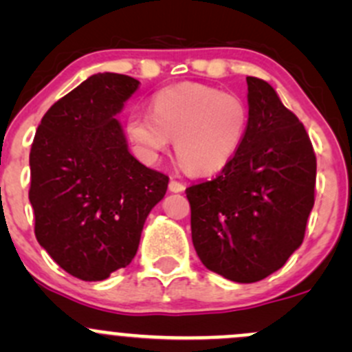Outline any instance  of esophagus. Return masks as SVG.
Here are the masks:
<instances>
[{
  "label": "esophagus",
  "mask_w": 352,
  "mask_h": 352,
  "mask_svg": "<svg viewBox=\"0 0 352 352\" xmlns=\"http://www.w3.org/2000/svg\"><path fill=\"white\" fill-rule=\"evenodd\" d=\"M168 189H170V192H184V190H186V186H184L182 182H179V180H170V184H168Z\"/></svg>",
  "instance_id": "obj_1"
}]
</instances>
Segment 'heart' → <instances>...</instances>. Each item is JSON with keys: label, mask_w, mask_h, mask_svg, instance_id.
<instances>
[{"label": "heart", "mask_w": 352, "mask_h": 352, "mask_svg": "<svg viewBox=\"0 0 352 352\" xmlns=\"http://www.w3.org/2000/svg\"><path fill=\"white\" fill-rule=\"evenodd\" d=\"M247 126L248 107L239 95L208 85L180 83L155 94L151 113H129L126 133L146 160L158 158L172 138L184 168L209 175L232 162Z\"/></svg>", "instance_id": "obj_1"}]
</instances>
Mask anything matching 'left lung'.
<instances>
[{
    "instance_id": "8db88e82",
    "label": "left lung",
    "mask_w": 352,
    "mask_h": 352,
    "mask_svg": "<svg viewBox=\"0 0 352 352\" xmlns=\"http://www.w3.org/2000/svg\"><path fill=\"white\" fill-rule=\"evenodd\" d=\"M247 85L242 146L216 179L186 189L199 258L235 283L267 278L300 247L317 179L303 124L267 81L247 76Z\"/></svg>"
}]
</instances>
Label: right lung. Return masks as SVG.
I'll return each instance as SVG.
<instances>
[{
    "label": "right lung",
    "mask_w": 352,
    "mask_h": 352,
    "mask_svg": "<svg viewBox=\"0 0 352 352\" xmlns=\"http://www.w3.org/2000/svg\"><path fill=\"white\" fill-rule=\"evenodd\" d=\"M140 81L98 73L42 117L30 150L35 236L71 276L102 281L131 264L168 177L127 150L116 119Z\"/></svg>",
    "instance_id": "obj_1"
}]
</instances>
